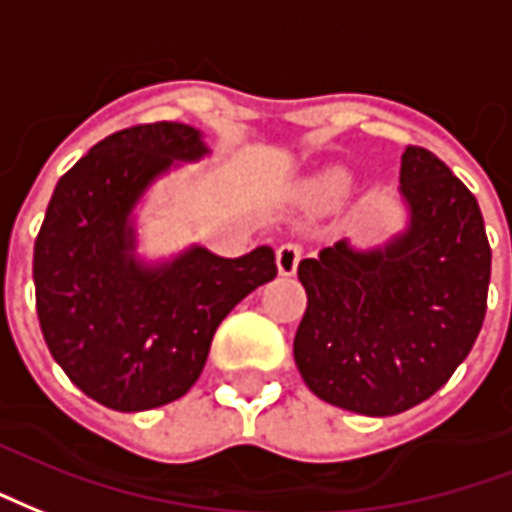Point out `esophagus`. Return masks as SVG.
Segmentation results:
<instances>
[{
  "label": "esophagus",
  "instance_id": "34e87169",
  "mask_svg": "<svg viewBox=\"0 0 512 512\" xmlns=\"http://www.w3.org/2000/svg\"><path fill=\"white\" fill-rule=\"evenodd\" d=\"M275 259H278V272L281 275H294L302 259V245L300 242H283L278 253H275Z\"/></svg>",
  "mask_w": 512,
  "mask_h": 512
}]
</instances>
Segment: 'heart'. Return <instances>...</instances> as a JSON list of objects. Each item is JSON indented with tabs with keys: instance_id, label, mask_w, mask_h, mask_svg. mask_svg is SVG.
<instances>
[{
	"instance_id": "obj_1",
	"label": "heart",
	"mask_w": 512,
	"mask_h": 512,
	"mask_svg": "<svg viewBox=\"0 0 512 512\" xmlns=\"http://www.w3.org/2000/svg\"><path fill=\"white\" fill-rule=\"evenodd\" d=\"M319 196L322 199H338L343 196L346 190H349V177L343 174V171H333V174H327V177L319 182Z\"/></svg>"
}]
</instances>
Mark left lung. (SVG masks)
I'll use <instances>...</instances> for the list:
<instances>
[{"mask_svg":"<svg viewBox=\"0 0 512 512\" xmlns=\"http://www.w3.org/2000/svg\"><path fill=\"white\" fill-rule=\"evenodd\" d=\"M406 231L349 240L297 267L308 308L294 363L322 401L368 417L423 404L472 352L486 319L491 245L477 199L434 152L401 155Z\"/></svg>","mask_w":512,"mask_h":512,"instance_id":"1","label":"left lung"}]
</instances>
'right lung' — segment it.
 <instances>
[{"label":"right lung","instance_id":"add662e5","mask_svg":"<svg viewBox=\"0 0 512 512\" xmlns=\"http://www.w3.org/2000/svg\"><path fill=\"white\" fill-rule=\"evenodd\" d=\"M204 155L190 125H133L89 149L48 201L32 264L40 330L70 382L108 409L144 412L182 398L218 324L278 275L267 245L240 259L199 245L155 267L136 259L138 199L174 160Z\"/></svg>","mask_w":512,"mask_h":512}]
</instances>
